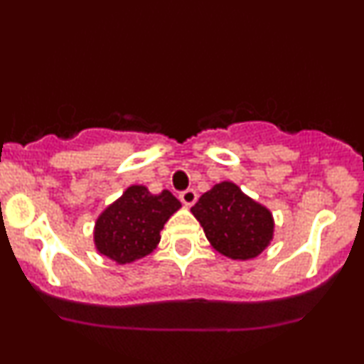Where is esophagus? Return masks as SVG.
Wrapping results in <instances>:
<instances>
[{
    "label": "esophagus",
    "instance_id": "1",
    "mask_svg": "<svg viewBox=\"0 0 364 364\" xmlns=\"http://www.w3.org/2000/svg\"><path fill=\"white\" fill-rule=\"evenodd\" d=\"M179 200H181L183 205L191 207L196 202V191L195 190H185L179 193Z\"/></svg>",
    "mask_w": 364,
    "mask_h": 364
}]
</instances>
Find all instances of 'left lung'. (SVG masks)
I'll list each match as a JSON object with an SVG mask.
<instances>
[{
    "label": "left lung",
    "instance_id": "left-lung-1",
    "mask_svg": "<svg viewBox=\"0 0 364 364\" xmlns=\"http://www.w3.org/2000/svg\"><path fill=\"white\" fill-rule=\"evenodd\" d=\"M207 240L232 260H250L269 246L274 219L267 207L246 196L235 183L223 181L191 207Z\"/></svg>",
    "mask_w": 364,
    "mask_h": 364
}]
</instances>
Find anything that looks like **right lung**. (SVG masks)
<instances>
[{
  "mask_svg": "<svg viewBox=\"0 0 364 364\" xmlns=\"http://www.w3.org/2000/svg\"><path fill=\"white\" fill-rule=\"evenodd\" d=\"M181 207L171 191L152 195L133 185L99 215L94 229L97 252L116 263H132L152 253L168 219Z\"/></svg>",
  "mask_w": 364,
  "mask_h": 364,
  "instance_id": "1",
  "label": "right lung"
}]
</instances>
